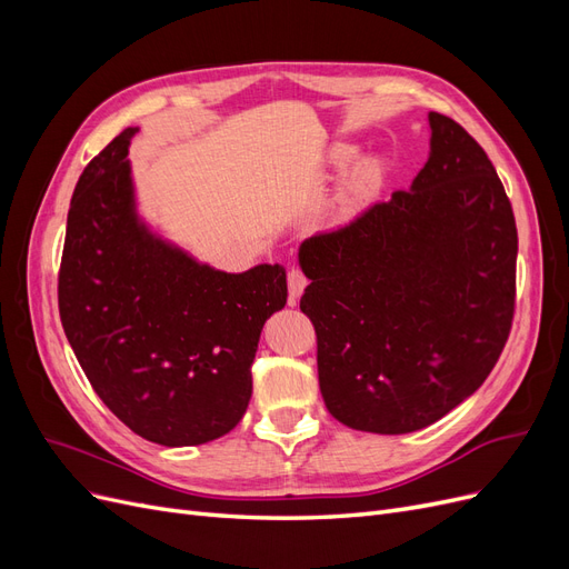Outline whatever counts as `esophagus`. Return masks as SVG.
Returning a JSON list of instances; mask_svg holds the SVG:
<instances>
[{
	"mask_svg": "<svg viewBox=\"0 0 569 569\" xmlns=\"http://www.w3.org/2000/svg\"><path fill=\"white\" fill-rule=\"evenodd\" d=\"M306 284H308V280H306V274H303L299 268H291V270L287 272V287H289V306H297L299 297L303 295Z\"/></svg>",
	"mask_w": 569,
	"mask_h": 569,
	"instance_id": "34e87169",
	"label": "esophagus"
}]
</instances>
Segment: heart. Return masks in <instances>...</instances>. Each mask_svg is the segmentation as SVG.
<instances>
[{
    "label": "heart",
    "instance_id": "b5f03b06",
    "mask_svg": "<svg viewBox=\"0 0 569 569\" xmlns=\"http://www.w3.org/2000/svg\"><path fill=\"white\" fill-rule=\"evenodd\" d=\"M343 159H349L347 151L337 153V161H343ZM372 178H375V170H372L370 166H360V168L356 170V173H353L351 187H353V189H366V187L372 182Z\"/></svg>",
    "mask_w": 569,
    "mask_h": 569
}]
</instances>
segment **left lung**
I'll list each match as a JSON object with an SVG mask.
<instances>
[{
	"mask_svg": "<svg viewBox=\"0 0 569 569\" xmlns=\"http://www.w3.org/2000/svg\"><path fill=\"white\" fill-rule=\"evenodd\" d=\"M429 128L410 189L299 249L320 393L360 432L408 435L441 420L487 380L510 335V199L468 130L435 111Z\"/></svg>",
	"mask_w": 569,
	"mask_h": 569,
	"instance_id": "8db88e82",
	"label": "left lung"
}]
</instances>
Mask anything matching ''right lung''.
<instances>
[{
	"mask_svg": "<svg viewBox=\"0 0 569 569\" xmlns=\"http://www.w3.org/2000/svg\"><path fill=\"white\" fill-rule=\"evenodd\" d=\"M126 128L82 170L68 209L59 313L92 389L134 435L197 446L251 399L266 320L287 303L282 266L222 272L137 216Z\"/></svg>",
	"mask_w": 569,
	"mask_h": 569,
	"instance_id": "obj_1",
	"label": "right lung"
}]
</instances>
